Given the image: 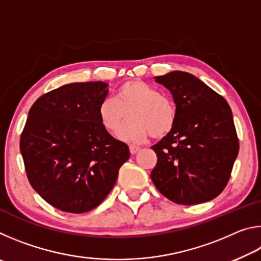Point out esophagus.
Here are the masks:
<instances>
[{
	"label": "esophagus",
	"mask_w": 261,
	"mask_h": 261,
	"mask_svg": "<svg viewBox=\"0 0 261 261\" xmlns=\"http://www.w3.org/2000/svg\"><path fill=\"white\" fill-rule=\"evenodd\" d=\"M129 149H130V153H131V154H136L137 152L139 151L140 147H138V146H135V145H130V146H129Z\"/></svg>",
	"instance_id": "esophagus-1"
}]
</instances>
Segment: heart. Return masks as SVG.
<instances>
[{"mask_svg":"<svg viewBox=\"0 0 261 261\" xmlns=\"http://www.w3.org/2000/svg\"><path fill=\"white\" fill-rule=\"evenodd\" d=\"M125 113L129 123L117 132V138L129 144L143 143L149 135L162 138L173 130L177 120L175 101L138 79L123 83L115 99L105 98L99 103V122L109 134L120 129Z\"/></svg>","mask_w":261,"mask_h":261,"instance_id":"obj_1","label":"heart"}]
</instances>
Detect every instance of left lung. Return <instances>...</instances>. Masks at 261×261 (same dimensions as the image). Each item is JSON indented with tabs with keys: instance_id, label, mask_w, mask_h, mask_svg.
<instances>
[{
	"instance_id": "1",
	"label": "left lung",
	"mask_w": 261,
	"mask_h": 261,
	"mask_svg": "<svg viewBox=\"0 0 261 261\" xmlns=\"http://www.w3.org/2000/svg\"><path fill=\"white\" fill-rule=\"evenodd\" d=\"M155 81L173 94L177 120L152 146L158 156L153 183L179 205L214 199L226 188L240 149L231 109L223 96L191 73L173 71Z\"/></svg>"
}]
</instances>
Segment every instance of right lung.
Instances as JSON below:
<instances>
[{
	"mask_svg": "<svg viewBox=\"0 0 261 261\" xmlns=\"http://www.w3.org/2000/svg\"><path fill=\"white\" fill-rule=\"evenodd\" d=\"M103 82L72 83L41 95L29 112L20 153L32 188L68 213L95 208L112 191L130 158L125 143L100 124Z\"/></svg>",
	"mask_w": 261,
	"mask_h": 261,
	"instance_id": "1",
	"label": "right lung"
}]
</instances>
